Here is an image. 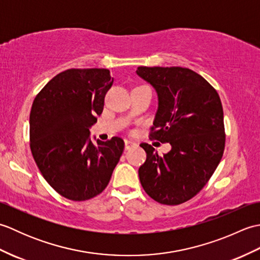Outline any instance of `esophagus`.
Segmentation results:
<instances>
[{
  "mask_svg": "<svg viewBox=\"0 0 260 260\" xmlns=\"http://www.w3.org/2000/svg\"><path fill=\"white\" fill-rule=\"evenodd\" d=\"M134 146H135V143L133 141L125 140V150H129V148L134 147Z\"/></svg>",
  "mask_w": 260,
  "mask_h": 260,
  "instance_id": "1",
  "label": "esophagus"
}]
</instances>
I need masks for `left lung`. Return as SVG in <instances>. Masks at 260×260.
<instances>
[{
	"label": "left lung",
	"mask_w": 260,
	"mask_h": 260,
	"mask_svg": "<svg viewBox=\"0 0 260 260\" xmlns=\"http://www.w3.org/2000/svg\"><path fill=\"white\" fill-rule=\"evenodd\" d=\"M136 74L157 93L151 137L170 143L158 155L142 143L146 161L139 169L143 189L158 203H183L207 184L224 150L223 109L217 90L194 71L182 67H139Z\"/></svg>",
	"instance_id": "8db88e82"
}]
</instances>
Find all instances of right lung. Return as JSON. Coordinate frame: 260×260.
<instances>
[{
	"label": "right lung",
	"instance_id": "add662e5",
	"mask_svg": "<svg viewBox=\"0 0 260 260\" xmlns=\"http://www.w3.org/2000/svg\"><path fill=\"white\" fill-rule=\"evenodd\" d=\"M114 79L108 69H68L38 93L30 113V146L46 181L60 196L85 201L107 186L124 151L120 137L93 144L89 128ZM96 140V137H95Z\"/></svg>",
	"mask_w": 260,
	"mask_h": 260
}]
</instances>
